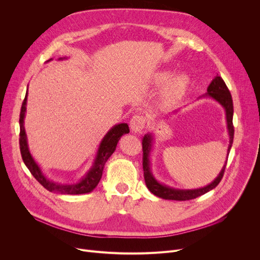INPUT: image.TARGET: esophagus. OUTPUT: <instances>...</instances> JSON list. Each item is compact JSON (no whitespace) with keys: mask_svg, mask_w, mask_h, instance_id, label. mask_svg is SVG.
<instances>
[{"mask_svg":"<svg viewBox=\"0 0 260 260\" xmlns=\"http://www.w3.org/2000/svg\"><path fill=\"white\" fill-rule=\"evenodd\" d=\"M145 123H146V119H145L144 116L135 115L131 119L129 126H131L133 132H135V133H141L142 129L145 126Z\"/></svg>","mask_w":260,"mask_h":260,"instance_id":"obj_1","label":"esophagus"}]
</instances>
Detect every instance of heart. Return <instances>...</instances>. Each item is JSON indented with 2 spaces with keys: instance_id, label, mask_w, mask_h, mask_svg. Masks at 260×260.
<instances>
[{
  "instance_id": "obj_1",
  "label": "heart",
  "mask_w": 260,
  "mask_h": 260,
  "mask_svg": "<svg viewBox=\"0 0 260 260\" xmlns=\"http://www.w3.org/2000/svg\"><path fill=\"white\" fill-rule=\"evenodd\" d=\"M168 79V75H161L158 79L159 82H163L166 81ZM186 84H187V80L184 76L182 75H179L175 77L174 79H172L170 81V83L167 85L166 87V90H165V98L167 100H171L175 97H177V95L181 94L185 87H186Z\"/></svg>"
}]
</instances>
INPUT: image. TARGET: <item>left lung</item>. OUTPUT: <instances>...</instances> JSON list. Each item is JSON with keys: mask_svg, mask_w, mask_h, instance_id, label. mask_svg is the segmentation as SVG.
Returning <instances> with one entry per match:
<instances>
[{"mask_svg": "<svg viewBox=\"0 0 260 260\" xmlns=\"http://www.w3.org/2000/svg\"><path fill=\"white\" fill-rule=\"evenodd\" d=\"M208 93L216 99L222 106L225 108L226 112V122H228V128H229V135H230V145L228 151L230 152V149L232 147V144H233V139H234V125H233V100H232V95L231 92L224 83L223 79L220 76H216L210 85L208 86ZM151 136H144L143 141H142V151H143V157H142V166H143V175H144V181L147 186V188L151 190V192L163 199H169V200H178V201H185V200H190V199H195L203 194L208 193L209 190L215 188L219 182L221 181L224 170L226 167V163L224 167L222 168L220 174L218 175L217 178L208 186H204L202 188L198 189H175L168 187L166 185H162L158 183L154 177L152 176L151 171H149V161H148V154H149V149H151ZM228 162V159H226Z\"/></svg>", "mask_w": 260, "mask_h": 260, "instance_id": "obj_1", "label": "left lung"}]
</instances>
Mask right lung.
<instances>
[{
	"label": "right lung",
	"instance_id": "right-lung-1",
	"mask_svg": "<svg viewBox=\"0 0 260 260\" xmlns=\"http://www.w3.org/2000/svg\"><path fill=\"white\" fill-rule=\"evenodd\" d=\"M26 101H27V92H26L25 98L23 100L21 113H20V139H19L22 159L25 163V166L27 167V169L29 170V172L32 174L35 178L47 190H49V192L60 193V194H70V195L85 194V193L91 192V190L99 183L101 177H102V172H103L105 162L115 152L119 139L122 137V135L129 133L128 125L126 124V123H121V124L114 126L111 131L106 134V136L100 144L97 158H95L93 166H92L91 170L88 172V174L86 175L85 178L82 179L77 184L60 185L57 183H53L52 181H49L48 179L45 178L44 175L39 169L37 163L34 161L32 157L28 151V146H27V141H26V134H25L24 124H23L24 116H25V112H26Z\"/></svg>",
	"mask_w": 260,
	"mask_h": 260
}]
</instances>
